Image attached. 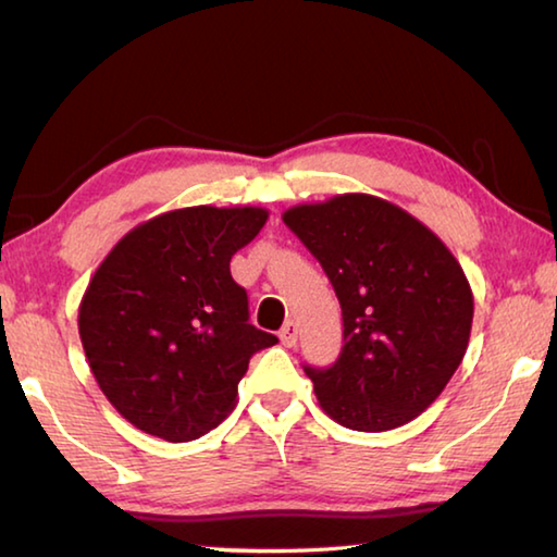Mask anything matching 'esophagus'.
Here are the masks:
<instances>
[{"label": "esophagus", "instance_id": "esophagus-1", "mask_svg": "<svg viewBox=\"0 0 557 557\" xmlns=\"http://www.w3.org/2000/svg\"><path fill=\"white\" fill-rule=\"evenodd\" d=\"M297 336H299V326H297V322H292L289 319V322H285V326L280 329V342L287 348H292L297 344Z\"/></svg>", "mask_w": 557, "mask_h": 557}]
</instances>
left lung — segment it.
Segmentation results:
<instances>
[{"label": "left lung", "mask_w": 557, "mask_h": 557, "mask_svg": "<svg viewBox=\"0 0 557 557\" xmlns=\"http://www.w3.org/2000/svg\"><path fill=\"white\" fill-rule=\"evenodd\" d=\"M324 268L342 305L344 348L305 366L317 400L358 432L400 428L428 410L465 358L474 297L428 225L369 194L301 203L282 215Z\"/></svg>", "instance_id": "obj_1"}]
</instances>
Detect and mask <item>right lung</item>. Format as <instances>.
<instances>
[{
  "label": "right lung",
  "instance_id": "add662e5",
  "mask_svg": "<svg viewBox=\"0 0 557 557\" xmlns=\"http://www.w3.org/2000/svg\"><path fill=\"white\" fill-rule=\"evenodd\" d=\"M268 221L256 206H191L132 228L78 309L100 391L147 435L191 442L235 408L252 354L277 336L252 326L231 258Z\"/></svg>",
  "mask_w": 557,
  "mask_h": 557
}]
</instances>
